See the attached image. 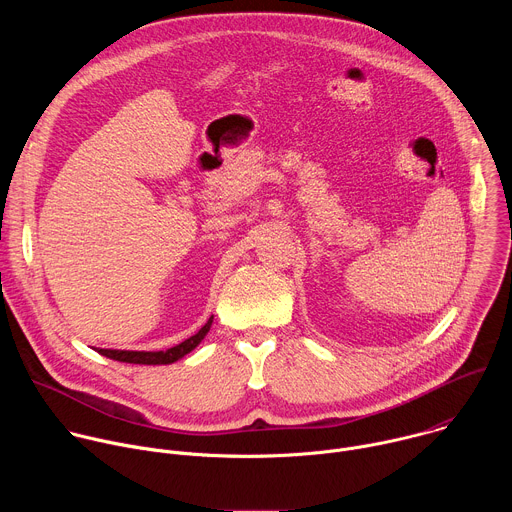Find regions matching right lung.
Instances as JSON below:
<instances>
[{"label": "right lung", "instance_id": "add662e5", "mask_svg": "<svg viewBox=\"0 0 512 512\" xmlns=\"http://www.w3.org/2000/svg\"><path fill=\"white\" fill-rule=\"evenodd\" d=\"M210 324H212V316L208 318V322L194 334L190 336L188 340L168 348V350H158V352H143V350H111V348H99V354L107 356V358H113V360H119V362H131V364H170V362H176L178 358H182L184 354H188L190 350H194L200 340L208 334L210 330Z\"/></svg>", "mask_w": 512, "mask_h": 512}]
</instances>
